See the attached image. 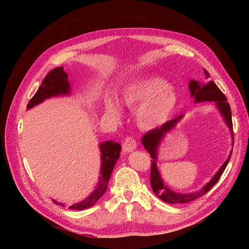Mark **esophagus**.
<instances>
[{
    "label": "esophagus",
    "instance_id": "34e87169",
    "mask_svg": "<svg viewBox=\"0 0 249 249\" xmlns=\"http://www.w3.org/2000/svg\"><path fill=\"white\" fill-rule=\"evenodd\" d=\"M137 147V139L132 136H127L124 138L123 143V149L125 153H130Z\"/></svg>",
    "mask_w": 249,
    "mask_h": 249
}]
</instances>
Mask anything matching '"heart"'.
I'll return each mask as SVG.
<instances>
[{"label": "heart", "instance_id": "obj_1", "mask_svg": "<svg viewBox=\"0 0 249 249\" xmlns=\"http://www.w3.org/2000/svg\"><path fill=\"white\" fill-rule=\"evenodd\" d=\"M122 103L130 109L138 108L136 116L143 129H152L164 124L178 106V97L168 82L160 77H147L125 85L120 96ZM109 115L117 117L119 107L109 100L106 103Z\"/></svg>", "mask_w": 249, "mask_h": 249}]
</instances>
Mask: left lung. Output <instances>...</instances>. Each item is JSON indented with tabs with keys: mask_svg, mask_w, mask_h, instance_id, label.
<instances>
[{
	"mask_svg": "<svg viewBox=\"0 0 249 249\" xmlns=\"http://www.w3.org/2000/svg\"><path fill=\"white\" fill-rule=\"evenodd\" d=\"M205 74H206V79L210 77V73L206 70H205ZM189 88H190L191 96L195 97V102L196 103L206 102V101L215 102L216 106L220 110L221 114L224 117L225 123H227V124L230 127L231 137H232V142H233L231 111L230 104L227 101V97H225V95L222 93L221 90L218 88V86L213 81H210L209 83L203 84V83H200L198 81L192 80L189 84ZM180 117L182 116H178V119H179ZM178 119L168 120V122L163 124L160 127H155L153 130H149L147 133L143 135V137L141 138L143 146L145 147V149L154 159V161H152V166H150V186H152L153 191L157 196L167 203H186L203 196V195H205L211 188H212L218 180H219L225 167L228 166V163L231 159V153H232L231 150L229 156V159L224 162V164L220 167V169L217 171L215 177L210 180V183H208L205 187H203L200 191L190 193V194H182V193H177V192L171 191L166 187V185H164L163 180L160 177V173L157 169V166H156L157 148L159 146L162 138L165 136V134L169 132V130H171V127L177 124Z\"/></svg>",
	"mask_w": 249,
	"mask_h": 249,
	"instance_id": "8db88e82",
	"label": "left lung"
}]
</instances>
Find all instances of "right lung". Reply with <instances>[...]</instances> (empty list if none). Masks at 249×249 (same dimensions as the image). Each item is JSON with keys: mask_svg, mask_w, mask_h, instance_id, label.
Masks as SVG:
<instances>
[{"mask_svg": "<svg viewBox=\"0 0 249 249\" xmlns=\"http://www.w3.org/2000/svg\"><path fill=\"white\" fill-rule=\"evenodd\" d=\"M70 90L71 88L70 83L67 81V73L63 71V67H56L44 77L40 87L27 105V109L34 107L35 105L41 103L48 97L59 94H67L70 92ZM100 146L102 152V170L100 182L97 184L96 189L85 200L69 207L71 210H85L91 208L107 190L111 173L115 166L116 161L118 160L122 146L113 141L104 142ZM56 203L62 206V203Z\"/></svg>", "mask_w": 249, "mask_h": 249, "instance_id": "obj_1", "label": "right lung"}]
</instances>
